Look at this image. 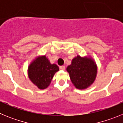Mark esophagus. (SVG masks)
Wrapping results in <instances>:
<instances>
[{
	"label": "esophagus",
	"mask_w": 123,
	"mask_h": 123,
	"mask_svg": "<svg viewBox=\"0 0 123 123\" xmlns=\"http://www.w3.org/2000/svg\"><path fill=\"white\" fill-rule=\"evenodd\" d=\"M60 69H62V70H65V66H63H63H61V67H60Z\"/></svg>",
	"instance_id": "esophagus-1"
}]
</instances>
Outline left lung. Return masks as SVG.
<instances>
[{"mask_svg":"<svg viewBox=\"0 0 123 123\" xmlns=\"http://www.w3.org/2000/svg\"><path fill=\"white\" fill-rule=\"evenodd\" d=\"M97 69L94 60L79 55L73 59L71 65L67 68L71 82L79 89H86L94 82Z\"/></svg>","mask_w":123,"mask_h":123,"instance_id":"1","label":"left lung"}]
</instances>
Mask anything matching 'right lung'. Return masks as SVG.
Listing matches in <instances>:
<instances>
[{
    "instance_id": "right-lung-1",
    "label": "right lung",
    "mask_w": 123,
    "mask_h": 123,
    "mask_svg": "<svg viewBox=\"0 0 123 123\" xmlns=\"http://www.w3.org/2000/svg\"><path fill=\"white\" fill-rule=\"evenodd\" d=\"M59 70L55 64H51L46 56H40L29 66L28 76L34 84L40 89L49 86L54 74Z\"/></svg>"
}]
</instances>
